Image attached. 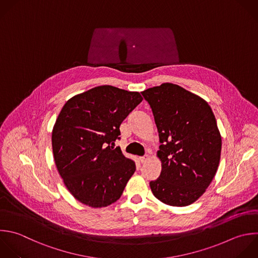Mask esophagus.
<instances>
[{
  "label": "esophagus",
  "mask_w": 258,
  "mask_h": 258,
  "mask_svg": "<svg viewBox=\"0 0 258 258\" xmlns=\"http://www.w3.org/2000/svg\"><path fill=\"white\" fill-rule=\"evenodd\" d=\"M148 159H149V156H148L147 154H146V155H144V156H141V157H140V161H141L142 163H143V162H146Z\"/></svg>",
  "instance_id": "obj_1"
}]
</instances>
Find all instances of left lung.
Returning <instances> with one entry per match:
<instances>
[{"mask_svg":"<svg viewBox=\"0 0 258 258\" xmlns=\"http://www.w3.org/2000/svg\"><path fill=\"white\" fill-rule=\"evenodd\" d=\"M158 130L161 172L150 181L160 202L184 207L196 202L213 180L222 139L209 104L183 88L164 83L143 91Z\"/></svg>","mask_w":258,"mask_h":258,"instance_id":"left-lung-1","label":"left lung"}]
</instances>
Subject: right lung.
Wrapping results in <instances>:
<instances>
[{
  "label": "right lung",
  "mask_w": 258,
  "mask_h": 258,
  "mask_svg": "<svg viewBox=\"0 0 258 258\" xmlns=\"http://www.w3.org/2000/svg\"><path fill=\"white\" fill-rule=\"evenodd\" d=\"M138 92L100 86L71 98L52 130L56 168L70 192L92 208L120 199L136 169L114 148L123 120L142 102Z\"/></svg>",
  "instance_id": "obj_1"
}]
</instances>
